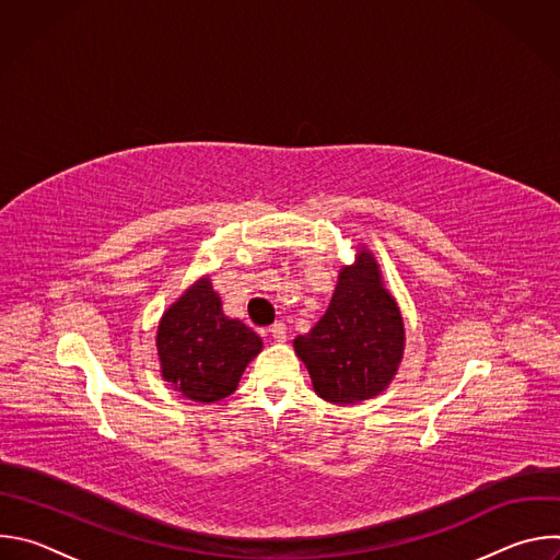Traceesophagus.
<instances>
[{"label":"esophagus","instance_id":"34e87169","mask_svg":"<svg viewBox=\"0 0 560 560\" xmlns=\"http://www.w3.org/2000/svg\"><path fill=\"white\" fill-rule=\"evenodd\" d=\"M270 337L277 341V343H283L285 341V337H288V328L283 326V324H275V326H270Z\"/></svg>","mask_w":560,"mask_h":560}]
</instances>
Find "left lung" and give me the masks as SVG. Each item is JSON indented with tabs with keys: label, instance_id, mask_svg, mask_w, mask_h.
I'll return each instance as SVG.
<instances>
[{
	"label": "left lung",
	"instance_id": "obj_1",
	"mask_svg": "<svg viewBox=\"0 0 560 560\" xmlns=\"http://www.w3.org/2000/svg\"><path fill=\"white\" fill-rule=\"evenodd\" d=\"M292 346L328 404L357 406L392 383L406 350L404 314L365 246L339 270L326 314Z\"/></svg>",
	"mask_w": 560,
	"mask_h": 560
}]
</instances>
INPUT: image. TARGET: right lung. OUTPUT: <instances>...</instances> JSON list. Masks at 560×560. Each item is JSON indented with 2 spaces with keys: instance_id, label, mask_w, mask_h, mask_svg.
<instances>
[{
  "instance_id": "add662e5",
  "label": "right lung",
  "mask_w": 560,
  "mask_h": 560,
  "mask_svg": "<svg viewBox=\"0 0 560 560\" xmlns=\"http://www.w3.org/2000/svg\"><path fill=\"white\" fill-rule=\"evenodd\" d=\"M154 343L162 378L203 406L230 396L264 348L253 328L223 314L221 296L208 275L164 312Z\"/></svg>"
}]
</instances>
